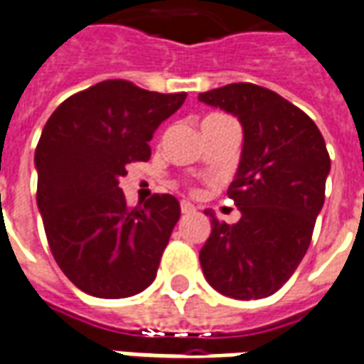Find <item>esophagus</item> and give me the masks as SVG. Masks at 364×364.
<instances>
[{
  "instance_id": "esophagus-1",
  "label": "esophagus",
  "mask_w": 364,
  "mask_h": 364,
  "mask_svg": "<svg viewBox=\"0 0 364 364\" xmlns=\"http://www.w3.org/2000/svg\"><path fill=\"white\" fill-rule=\"evenodd\" d=\"M180 211L182 213H194L196 205H192L190 202H180Z\"/></svg>"
}]
</instances>
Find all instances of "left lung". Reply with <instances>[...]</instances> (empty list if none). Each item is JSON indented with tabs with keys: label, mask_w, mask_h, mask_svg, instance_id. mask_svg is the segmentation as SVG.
I'll use <instances>...</instances> for the list:
<instances>
[{
	"label": "left lung",
	"mask_w": 364,
	"mask_h": 364,
	"mask_svg": "<svg viewBox=\"0 0 364 364\" xmlns=\"http://www.w3.org/2000/svg\"><path fill=\"white\" fill-rule=\"evenodd\" d=\"M243 125V151L228 196L241 219L228 225L210 210V239L200 251L203 277L235 300L282 288L308 251L331 168L318 125L282 95L249 82L198 95Z\"/></svg>",
	"instance_id": "1"
}]
</instances>
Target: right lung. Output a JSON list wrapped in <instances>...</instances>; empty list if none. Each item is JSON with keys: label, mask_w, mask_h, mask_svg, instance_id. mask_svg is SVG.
<instances>
[{"label": "right lung", "mask_w": 364, "mask_h": 364, "mask_svg": "<svg viewBox=\"0 0 364 364\" xmlns=\"http://www.w3.org/2000/svg\"><path fill=\"white\" fill-rule=\"evenodd\" d=\"M186 92L159 94L105 80L70 95L46 121L35 151L37 205L56 264L95 298H127L156 277L180 218L174 196L131 208L119 188L129 162L149 161V141Z\"/></svg>", "instance_id": "right-lung-1"}]
</instances>
